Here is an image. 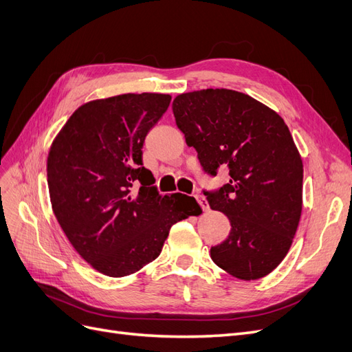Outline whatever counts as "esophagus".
I'll use <instances>...</instances> for the list:
<instances>
[{
    "mask_svg": "<svg viewBox=\"0 0 352 352\" xmlns=\"http://www.w3.org/2000/svg\"><path fill=\"white\" fill-rule=\"evenodd\" d=\"M196 199H197L200 207L203 209V212H209L210 207H209V203H207V200L203 196H200V194H196Z\"/></svg>",
    "mask_w": 352,
    "mask_h": 352,
    "instance_id": "34e87169",
    "label": "esophagus"
}]
</instances>
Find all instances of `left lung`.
Wrapping results in <instances>:
<instances>
[{
    "label": "left lung",
    "instance_id": "obj_1",
    "mask_svg": "<svg viewBox=\"0 0 352 352\" xmlns=\"http://www.w3.org/2000/svg\"><path fill=\"white\" fill-rule=\"evenodd\" d=\"M173 111L204 173L229 169L228 184L204 191L232 226L212 246L213 263L241 280L265 277L287 255L302 216L303 162L287 124L265 104L226 88L179 94Z\"/></svg>",
    "mask_w": 352,
    "mask_h": 352
}]
</instances>
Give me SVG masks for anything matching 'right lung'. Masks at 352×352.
Instances as JSON below:
<instances>
[{
  "label": "right lung",
  "mask_w": 352,
  "mask_h": 352,
  "mask_svg": "<svg viewBox=\"0 0 352 352\" xmlns=\"http://www.w3.org/2000/svg\"><path fill=\"white\" fill-rule=\"evenodd\" d=\"M169 101L142 93L85 102L50 146L52 209L75 251L104 276H130L152 263L171 226L201 212L186 194L161 196L142 162L143 142Z\"/></svg>",
  "instance_id": "1"
}]
</instances>
